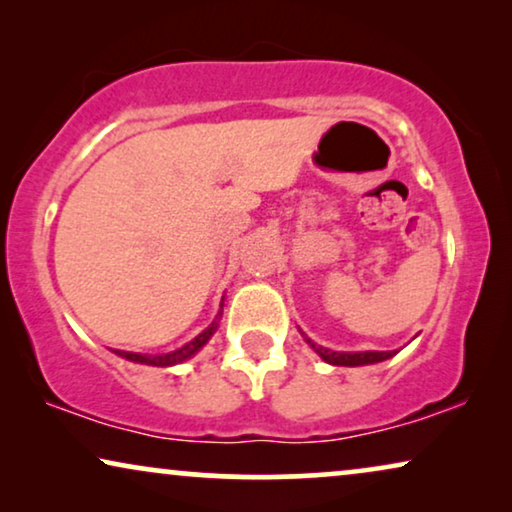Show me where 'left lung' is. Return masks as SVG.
Listing matches in <instances>:
<instances>
[{"label": "left lung", "instance_id": "obj_1", "mask_svg": "<svg viewBox=\"0 0 512 512\" xmlns=\"http://www.w3.org/2000/svg\"><path fill=\"white\" fill-rule=\"evenodd\" d=\"M300 335H303L307 345H310L326 363H331V366H349V368L370 366V363L387 361L396 354V352H333V349H326V347L317 345V342H312L303 331H300Z\"/></svg>", "mask_w": 512, "mask_h": 512}]
</instances>
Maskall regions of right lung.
Instances as JSON below:
<instances>
[{
    "label": "right lung",
    "mask_w": 512,
    "mask_h": 512,
    "mask_svg": "<svg viewBox=\"0 0 512 512\" xmlns=\"http://www.w3.org/2000/svg\"><path fill=\"white\" fill-rule=\"evenodd\" d=\"M223 314V300H221V310L216 314V319L209 324L205 331L200 335H195L191 342H186L184 347L174 349V352H167V354H139V352H123V349H111V352L121 356L125 361H132V363H144V366H156V368H170V366H177V363H184L191 359L200 352L202 347L207 345L209 338L216 333V328H219V319Z\"/></svg>",
    "instance_id": "1"
}]
</instances>
